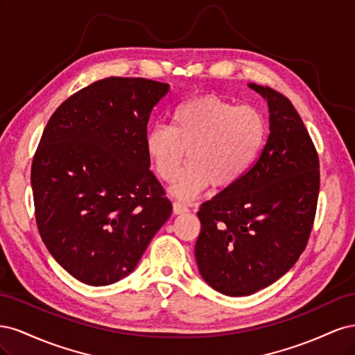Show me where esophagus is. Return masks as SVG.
<instances>
[{
  "mask_svg": "<svg viewBox=\"0 0 355 355\" xmlns=\"http://www.w3.org/2000/svg\"><path fill=\"white\" fill-rule=\"evenodd\" d=\"M188 210H189V209H188L187 204L180 202V201H175V202H173V213H175V214H182V213H187Z\"/></svg>",
  "mask_w": 355,
  "mask_h": 355,
  "instance_id": "obj_1",
  "label": "esophagus"
}]
</instances>
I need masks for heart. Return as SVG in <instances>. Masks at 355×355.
Returning a JSON list of instances; mask_svg holds the SVG:
<instances>
[{"label":"heart","mask_w":355,"mask_h":355,"mask_svg":"<svg viewBox=\"0 0 355 355\" xmlns=\"http://www.w3.org/2000/svg\"><path fill=\"white\" fill-rule=\"evenodd\" d=\"M265 139L266 121L259 110L206 94L179 105L171 127L149 128L145 151L164 182L175 180L189 151V164L171 188L175 197L188 200L210 184L214 188L237 184L256 163Z\"/></svg>","instance_id":"b5f03b06"}]
</instances>
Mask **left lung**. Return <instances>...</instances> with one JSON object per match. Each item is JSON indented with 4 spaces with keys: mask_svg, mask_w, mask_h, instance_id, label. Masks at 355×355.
<instances>
[{
    "mask_svg": "<svg viewBox=\"0 0 355 355\" xmlns=\"http://www.w3.org/2000/svg\"><path fill=\"white\" fill-rule=\"evenodd\" d=\"M270 108V136L237 184L202 202L198 271L227 296H249L292 268L313 230L320 161L302 118L286 96L249 84Z\"/></svg>",
    "mask_w": 355,
    "mask_h": 355,
    "instance_id": "1",
    "label": "left lung"
}]
</instances>
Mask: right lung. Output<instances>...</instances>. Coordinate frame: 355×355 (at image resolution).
Returning a JSON list of instances; mask_svg holds the SVG:
<instances>
[{"label":"right lung","instance_id":"obj_1","mask_svg":"<svg viewBox=\"0 0 355 355\" xmlns=\"http://www.w3.org/2000/svg\"><path fill=\"white\" fill-rule=\"evenodd\" d=\"M170 85L110 77L63 102L31 168L37 227L78 282L108 286L130 274L171 214L145 151L154 106Z\"/></svg>","mask_w":355,"mask_h":355}]
</instances>
